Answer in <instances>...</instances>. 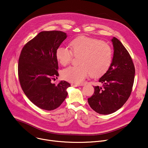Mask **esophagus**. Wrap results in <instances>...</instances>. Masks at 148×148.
<instances>
[{
    "mask_svg": "<svg viewBox=\"0 0 148 148\" xmlns=\"http://www.w3.org/2000/svg\"><path fill=\"white\" fill-rule=\"evenodd\" d=\"M71 86L73 87H78V86H81V84H71Z\"/></svg>",
    "mask_w": 148,
    "mask_h": 148,
    "instance_id": "obj_1",
    "label": "esophagus"
}]
</instances>
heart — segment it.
<instances>
[{"label":"heart","instance_id":"b5f03b06","mask_svg":"<svg viewBox=\"0 0 148 148\" xmlns=\"http://www.w3.org/2000/svg\"><path fill=\"white\" fill-rule=\"evenodd\" d=\"M70 50L59 46L56 50V58L59 63L65 66L71 61L73 55L80 56L79 66H69L61 71L64 80L74 83H81L90 74L92 77H99L109 69L112 62V50L106 43L98 39L85 36L77 37L70 42Z\"/></svg>","mask_w":148,"mask_h":148}]
</instances>
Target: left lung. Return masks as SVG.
I'll list each match as a JSON object with an SVG mask.
<instances>
[{"mask_svg": "<svg viewBox=\"0 0 148 148\" xmlns=\"http://www.w3.org/2000/svg\"><path fill=\"white\" fill-rule=\"evenodd\" d=\"M113 57L108 71L99 79L102 86H95L93 95L88 99L97 113L108 114L121 108L130 97L133 88L135 68L128 51L115 37L112 40Z\"/></svg>", "mask_w": 148, "mask_h": 148, "instance_id": "1", "label": "left lung"}]
</instances>
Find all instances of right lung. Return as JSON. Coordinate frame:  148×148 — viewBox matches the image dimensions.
Listing matches in <instances>:
<instances>
[{
	"label": "right lung",
	"mask_w": 148,
	"mask_h": 148,
	"mask_svg": "<svg viewBox=\"0 0 148 148\" xmlns=\"http://www.w3.org/2000/svg\"><path fill=\"white\" fill-rule=\"evenodd\" d=\"M67 35L58 30L42 31L27 42L18 59V74L21 87L31 102L45 110L59 107L67 97L70 84L51 80L59 76L56 50Z\"/></svg>",
	"instance_id": "add662e5"
}]
</instances>
